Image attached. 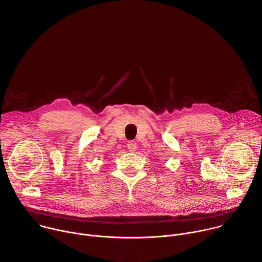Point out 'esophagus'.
Here are the masks:
<instances>
[{
    "label": "esophagus",
    "mask_w": 262,
    "mask_h": 262,
    "mask_svg": "<svg viewBox=\"0 0 262 262\" xmlns=\"http://www.w3.org/2000/svg\"><path fill=\"white\" fill-rule=\"evenodd\" d=\"M127 148H128L129 151H135L137 149V143L135 141H129L127 143Z\"/></svg>",
    "instance_id": "esophagus-1"
}]
</instances>
